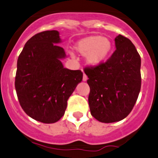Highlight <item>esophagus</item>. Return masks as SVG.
<instances>
[{
	"instance_id": "obj_1",
	"label": "esophagus",
	"mask_w": 158,
	"mask_h": 158,
	"mask_svg": "<svg viewBox=\"0 0 158 158\" xmlns=\"http://www.w3.org/2000/svg\"><path fill=\"white\" fill-rule=\"evenodd\" d=\"M86 80H87V76L84 73V76H83V81H86Z\"/></svg>"
}]
</instances>
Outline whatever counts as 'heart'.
I'll list each match as a JSON object with an SVG mask.
<instances>
[{"mask_svg":"<svg viewBox=\"0 0 158 158\" xmlns=\"http://www.w3.org/2000/svg\"><path fill=\"white\" fill-rule=\"evenodd\" d=\"M112 49L110 40L99 35L82 39L75 45L76 51L81 55L86 56V61L91 65L103 63L110 54Z\"/></svg>","mask_w":158,"mask_h":158,"instance_id":"obj_1","label":"heart"}]
</instances>
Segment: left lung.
Segmentation results:
<instances>
[{
	"instance_id": "8db88e82",
	"label": "left lung",
	"mask_w": 158,
	"mask_h": 158,
	"mask_svg": "<svg viewBox=\"0 0 158 158\" xmlns=\"http://www.w3.org/2000/svg\"><path fill=\"white\" fill-rule=\"evenodd\" d=\"M115 45L116 51L107 61L84 69L90 88V112L104 123L127 116L141 88V59L135 46L121 34L115 38Z\"/></svg>"
}]
</instances>
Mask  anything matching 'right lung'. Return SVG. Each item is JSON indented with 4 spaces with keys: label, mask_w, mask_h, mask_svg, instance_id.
<instances>
[{
    "label": "right lung",
    "mask_w": 158,
    "mask_h": 158,
    "mask_svg": "<svg viewBox=\"0 0 158 158\" xmlns=\"http://www.w3.org/2000/svg\"><path fill=\"white\" fill-rule=\"evenodd\" d=\"M59 32L36 33L26 42L17 61L15 86L21 107L33 119L42 123L57 122L64 115L67 101L83 79L81 70L62 64L64 49Z\"/></svg>",
    "instance_id": "obj_1"
}]
</instances>
